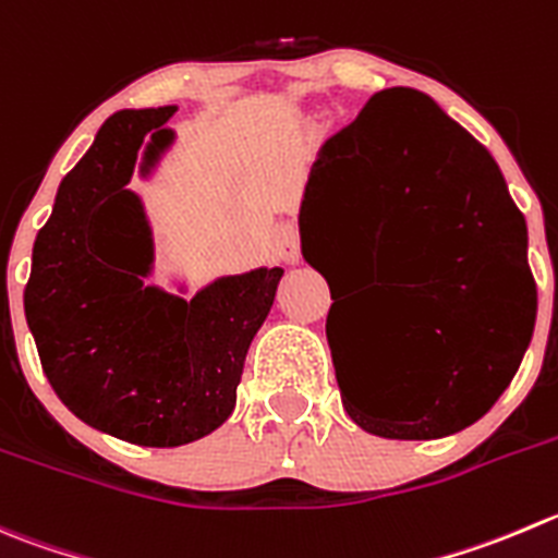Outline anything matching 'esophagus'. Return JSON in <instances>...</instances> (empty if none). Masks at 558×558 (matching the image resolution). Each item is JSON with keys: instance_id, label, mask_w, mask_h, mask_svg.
<instances>
[{"instance_id": "esophagus-1", "label": "esophagus", "mask_w": 558, "mask_h": 558, "mask_svg": "<svg viewBox=\"0 0 558 558\" xmlns=\"http://www.w3.org/2000/svg\"><path fill=\"white\" fill-rule=\"evenodd\" d=\"M272 251L275 256L283 262H296L300 258V236L291 223H280L272 234Z\"/></svg>"}]
</instances>
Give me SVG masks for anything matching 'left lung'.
Segmentation results:
<instances>
[{"instance_id":"obj_1","label":"left lung","mask_w":558,"mask_h":558,"mask_svg":"<svg viewBox=\"0 0 558 558\" xmlns=\"http://www.w3.org/2000/svg\"><path fill=\"white\" fill-rule=\"evenodd\" d=\"M300 236L327 283L335 236L365 275L405 280L371 294L360 354L335 362L327 329L340 398L362 430L428 441L488 414L529 349L537 286L526 220L472 133L409 86L373 95L318 149Z\"/></svg>"}]
</instances>
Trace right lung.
<instances>
[{"instance_id":"1","label":"right lung","mask_w":558,"mask_h":558,"mask_svg":"<svg viewBox=\"0 0 558 558\" xmlns=\"http://www.w3.org/2000/svg\"><path fill=\"white\" fill-rule=\"evenodd\" d=\"M177 106L124 108L62 180L24 291L43 373L78 420L142 447L204 439L234 411L247 349L283 267L220 275L185 300L147 283L155 240L135 174L174 144ZM138 235L143 253L129 247Z\"/></svg>"}]
</instances>
